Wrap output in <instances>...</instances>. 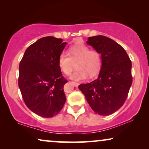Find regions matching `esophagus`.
I'll use <instances>...</instances> for the list:
<instances>
[{"mask_svg": "<svg viewBox=\"0 0 149 149\" xmlns=\"http://www.w3.org/2000/svg\"><path fill=\"white\" fill-rule=\"evenodd\" d=\"M71 83H72V84L74 85V87H78L79 85V83H77V82H71Z\"/></svg>", "mask_w": 149, "mask_h": 149, "instance_id": "esophagus-1", "label": "esophagus"}]
</instances>
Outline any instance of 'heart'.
I'll use <instances>...</instances> for the list:
<instances>
[{
	"label": "heart",
	"instance_id": "b5f03b06",
	"mask_svg": "<svg viewBox=\"0 0 149 149\" xmlns=\"http://www.w3.org/2000/svg\"><path fill=\"white\" fill-rule=\"evenodd\" d=\"M69 56L66 53H61L58 58V65L65 74L68 75L76 63L77 70L71 75V78L77 81L84 80L89 76L93 77L100 70L102 56L96 51H90L89 47L83 44L75 45L68 49Z\"/></svg>",
	"mask_w": 149,
	"mask_h": 149
}]
</instances>
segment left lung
Returning <instances> with one entry per match:
<instances>
[{
  "instance_id": "1",
  "label": "left lung",
  "mask_w": 149,
  "mask_h": 149,
  "mask_svg": "<svg viewBox=\"0 0 149 149\" xmlns=\"http://www.w3.org/2000/svg\"><path fill=\"white\" fill-rule=\"evenodd\" d=\"M87 44L102 56L98 77L92 82L79 85L95 113L110 115L125 102L132 83V62L125 49L104 36L89 37Z\"/></svg>"
}]
</instances>
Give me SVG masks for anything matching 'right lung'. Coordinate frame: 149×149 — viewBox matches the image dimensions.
Here are the masks:
<instances>
[{"label": "right lung", "mask_w": 149, "mask_h": 149, "mask_svg": "<svg viewBox=\"0 0 149 149\" xmlns=\"http://www.w3.org/2000/svg\"><path fill=\"white\" fill-rule=\"evenodd\" d=\"M46 36L26 50L19 66V85L24 102L36 115L50 118L62 109L66 98L64 85L68 82L58 65L66 42Z\"/></svg>", "instance_id": "right-lung-1"}]
</instances>
